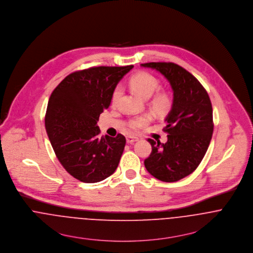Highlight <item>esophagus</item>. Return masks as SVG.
<instances>
[{
  "label": "esophagus",
  "mask_w": 253,
  "mask_h": 253,
  "mask_svg": "<svg viewBox=\"0 0 253 253\" xmlns=\"http://www.w3.org/2000/svg\"><path fill=\"white\" fill-rule=\"evenodd\" d=\"M138 140H139V139H138V138H135V137H131V136L126 137L127 143H134L135 141H138Z\"/></svg>",
  "instance_id": "34e87169"
}]
</instances>
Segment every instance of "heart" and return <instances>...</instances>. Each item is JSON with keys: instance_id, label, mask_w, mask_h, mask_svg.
Here are the masks:
<instances>
[{"instance_id": "obj_1", "label": "heart", "mask_w": 253, "mask_h": 253, "mask_svg": "<svg viewBox=\"0 0 253 253\" xmlns=\"http://www.w3.org/2000/svg\"><path fill=\"white\" fill-rule=\"evenodd\" d=\"M130 86L135 92H137L143 98H149L158 89L159 81L156 77L149 73L140 72L130 79ZM120 92V86H116L113 90V102L117 100ZM150 106L154 113L159 115L166 114L171 109L172 98L166 91H158L151 98ZM150 120L151 116L149 114H142L131 118L127 123V127L131 132H137L143 126H145Z\"/></svg>"}]
</instances>
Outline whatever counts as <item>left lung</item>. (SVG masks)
Masks as SVG:
<instances>
[{
    "label": "left lung",
    "mask_w": 253,
    "mask_h": 253,
    "mask_svg": "<svg viewBox=\"0 0 253 253\" xmlns=\"http://www.w3.org/2000/svg\"><path fill=\"white\" fill-rule=\"evenodd\" d=\"M141 67L160 72L171 86L173 100L166 117L168 140L148 139L152 151L144 160L147 171L165 182L192 173L203 160L213 132L212 107L208 92L196 78L170 62H151Z\"/></svg>",
    "instance_id": "left-lung-1"
}]
</instances>
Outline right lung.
Returning a JSON list of instances; mask_svg holds the SVG:
<instances>
[{
  "mask_svg": "<svg viewBox=\"0 0 253 253\" xmlns=\"http://www.w3.org/2000/svg\"><path fill=\"white\" fill-rule=\"evenodd\" d=\"M134 66L92 67L67 76L50 95L45 113L47 136L64 169L94 183L113 174L126 139L100 137V114L111 105L113 90Z\"/></svg>",
  "mask_w": 253,
  "mask_h": 253,
  "instance_id": "1",
  "label": "right lung"
}]
</instances>
